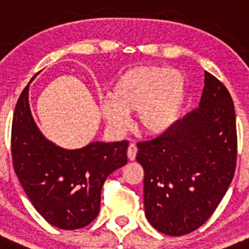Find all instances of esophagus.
Segmentation results:
<instances>
[{
  "mask_svg": "<svg viewBox=\"0 0 249 249\" xmlns=\"http://www.w3.org/2000/svg\"><path fill=\"white\" fill-rule=\"evenodd\" d=\"M137 152H138V148L135 144H129L128 147V158L129 160H134L135 157H137Z\"/></svg>",
  "mask_w": 249,
  "mask_h": 249,
  "instance_id": "34e87169",
  "label": "esophagus"
}]
</instances>
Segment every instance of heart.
<instances>
[{
	"instance_id": "b5f03b06",
	"label": "heart",
	"mask_w": 249,
	"mask_h": 249,
	"mask_svg": "<svg viewBox=\"0 0 249 249\" xmlns=\"http://www.w3.org/2000/svg\"><path fill=\"white\" fill-rule=\"evenodd\" d=\"M186 99V78L166 67H139L125 72L112 86L110 97L101 101V114L115 131L129 126V115L137 112L144 134L160 137L175 128Z\"/></svg>"
}]
</instances>
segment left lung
<instances>
[{
    "instance_id": "8db88e82",
    "label": "left lung",
    "mask_w": 249,
    "mask_h": 249,
    "mask_svg": "<svg viewBox=\"0 0 249 249\" xmlns=\"http://www.w3.org/2000/svg\"><path fill=\"white\" fill-rule=\"evenodd\" d=\"M144 168L148 221L167 235L189 234L218 208L237 160L233 100L227 87L205 72L199 107L156 139L138 143Z\"/></svg>"
}]
</instances>
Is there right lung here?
Here are the masks:
<instances>
[{"mask_svg": "<svg viewBox=\"0 0 249 249\" xmlns=\"http://www.w3.org/2000/svg\"><path fill=\"white\" fill-rule=\"evenodd\" d=\"M29 85L16 104L11 152L15 173L29 200L49 224L73 231L89 225L100 212L102 185L128 162L126 141L92 142L66 149L39 130L29 105Z\"/></svg>", "mask_w": 249, "mask_h": 249, "instance_id": "right-lung-1", "label": "right lung"}]
</instances>
